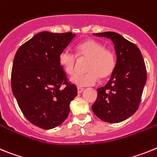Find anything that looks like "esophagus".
<instances>
[{
	"label": "esophagus",
	"instance_id": "esophagus-1",
	"mask_svg": "<svg viewBox=\"0 0 157 157\" xmlns=\"http://www.w3.org/2000/svg\"><path fill=\"white\" fill-rule=\"evenodd\" d=\"M83 91H84V88H80V87H79V88H77V92H78V94L81 93Z\"/></svg>",
	"mask_w": 157,
	"mask_h": 157
}]
</instances>
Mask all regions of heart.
<instances>
[{
    "label": "heart",
    "mask_w": 157,
    "mask_h": 157,
    "mask_svg": "<svg viewBox=\"0 0 157 157\" xmlns=\"http://www.w3.org/2000/svg\"><path fill=\"white\" fill-rule=\"evenodd\" d=\"M77 58L88 59L85 73H77L71 77V82L78 87L92 86L98 82L99 77H110L116 66V58L110 49L104 48L101 43L89 39L77 45L76 55L69 50L60 53L58 61L65 73L73 75L77 67Z\"/></svg>",
    "instance_id": "obj_1"
}]
</instances>
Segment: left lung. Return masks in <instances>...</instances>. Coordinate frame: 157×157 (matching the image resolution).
<instances>
[{
  "instance_id": "8db88e82",
  "label": "left lung",
  "mask_w": 157,
  "mask_h": 157,
  "mask_svg": "<svg viewBox=\"0 0 157 157\" xmlns=\"http://www.w3.org/2000/svg\"><path fill=\"white\" fill-rule=\"evenodd\" d=\"M94 35L111 39L116 52V66L104 87L97 89L92 106L94 114L107 122L117 123L133 115L141 103L147 73L139 48L121 35L112 31Z\"/></svg>"
}]
</instances>
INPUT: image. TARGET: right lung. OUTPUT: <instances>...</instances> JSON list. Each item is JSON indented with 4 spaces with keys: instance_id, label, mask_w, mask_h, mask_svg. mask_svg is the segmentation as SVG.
Returning <instances> with one entry per match:
<instances>
[{
    "instance_id": "obj_1",
    "label": "right lung",
    "mask_w": 157,
    "mask_h": 157,
    "mask_svg": "<svg viewBox=\"0 0 157 157\" xmlns=\"http://www.w3.org/2000/svg\"><path fill=\"white\" fill-rule=\"evenodd\" d=\"M75 35L43 31L22 45L15 55L11 76L13 93L25 118L42 129L61 125L77 95V86L68 81L58 61L60 53Z\"/></svg>"
}]
</instances>
